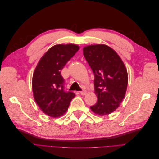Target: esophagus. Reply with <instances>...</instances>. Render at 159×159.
<instances>
[{"label": "esophagus", "mask_w": 159, "mask_h": 159, "mask_svg": "<svg viewBox=\"0 0 159 159\" xmlns=\"http://www.w3.org/2000/svg\"><path fill=\"white\" fill-rule=\"evenodd\" d=\"M80 93V94H81V95H85V94H86V91H85V90L81 91Z\"/></svg>", "instance_id": "esophagus-1"}]
</instances>
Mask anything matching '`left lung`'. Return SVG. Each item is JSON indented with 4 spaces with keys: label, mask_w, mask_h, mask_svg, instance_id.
Instances as JSON below:
<instances>
[{
    "label": "left lung",
    "mask_w": 159,
    "mask_h": 159,
    "mask_svg": "<svg viewBox=\"0 0 159 159\" xmlns=\"http://www.w3.org/2000/svg\"><path fill=\"white\" fill-rule=\"evenodd\" d=\"M84 55L94 74L95 93L98 102L90 108L99 115L111 113L125 95L128 75L121 57L104 44L85 47Z\"/></svg>",
    "instance_id": "left-lung-1"
}]
</instances>
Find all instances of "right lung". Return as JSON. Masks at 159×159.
<instances>
[{
	"label": "right lung",
	"mask_w": 159,
	"mask_h": 159,
	"mask_svg": "<svg viewBox=\"0 0 159 159\" xmlns=\"http://www.w3.org/2000/svg\"><path fill=\"white\" fill-rule=\"evenodd\" d=\"M80 47L75 44H57L46 52L38 62L32 77L34 98L47 115L59 117L68 110L72 91L64 89V80L61 71Z\"/></svg>",
	"instance_id": "obj_1"
}]
</instances>
